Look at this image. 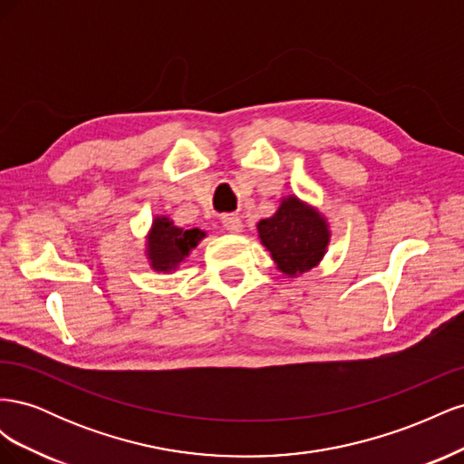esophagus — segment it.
Wrapping results in <instances>:
<instances>
[{
	"instance_id": "34e87169",
	"label": "esophagus",
	"mask_w": 464,
	"mask_h": 464,
	"mask_svg": "<svg viewBox=\"0 0 464 464\" xmlns=\"http://www.w3.org/2000/svg\"><path fill=\"white\" fill-rule=\"evenodd\" d=\"M222 227L232 234H240L244 230V222L237 215H222Z\"/></svg>"
}]
</instances>
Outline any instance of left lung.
<instances>
[{
	"label": "left lung",
	"instance_id": "obj_1",
	"mask_svg": "<svg viewBox=\"0 0 464 464\" xmlns=\"http://www.w3.org/2000/svg\"><path fill=\"white\" fill-rule=\"evenodd\" d=\"M257 236L276 269L290 278L317 266L331 244L325 215L294 193L280 199L273 217L257 222Z\"/></svg>",
	"mask_w": 464,
	"mask_h": 464
}]
</instances>
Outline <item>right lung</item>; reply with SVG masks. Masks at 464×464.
Returning <instances> with one entry per match:
<instances>
[{"label":"right lung","mask_w":464,"mask_h":464,"mask_svg":"<svg viewBox=\"0 0 464 464\" xmlns=\"http://www.w3.org/2000/svg\"><path fill=\"white\" fill-rule=\"evenodd\" d=\"M205 236L207 232L201 228H179L170 217L157 215L145 237V256L150 269L157 273L176 271Z\"/></svg>","instance_id":"add662e5"}]
</instances>
